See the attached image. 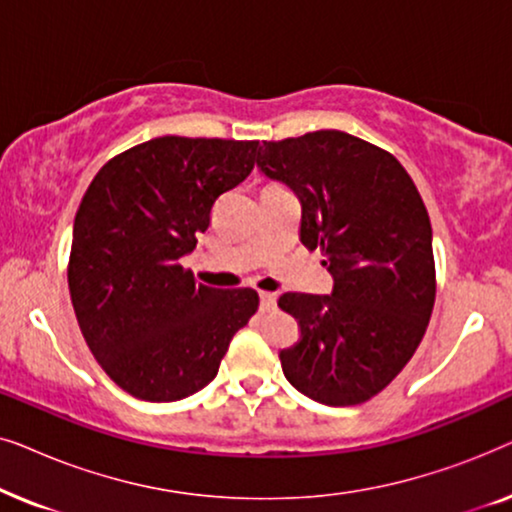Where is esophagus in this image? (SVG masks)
Masks as SVG:
<instances>
[{
    "mask_svg": "<svg viewBox=\"0 0 512 512\" xmlns=\"http://www.w3.org/2000/svg\"><path fill=\"white\" fill-rule=\"evenodd\" d=\"M275 307H277V296H275V293L263 291L261 293V310L263 312H270V310H275Z\"/></svg>",
    "mask_w": 512,
    "mask_h": 512,
    "instance_id": "esophagus-1",
    "label": "esophagus"
}]
</instances>
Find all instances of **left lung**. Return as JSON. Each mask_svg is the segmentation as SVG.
I'll use <instances>...</instances> for the list:
<instances>
[{"instance_id":"obj_1","label":"left lung","mask_w":512,"mask_h":512,"mask_svg":"<svg viewBox=\"0 0 512 512\" xmlns=\"http://www.w3.org/2000/svg\"><path fill=\"white\" fill-rule=\"evenodd\" d=\"M256 163L298 195L300 242L335 279L331 296L277 300L300 328L279 352L286 380L333 408L366 403L412 359L436 303L422 195L389 151L340 130L263 142Z\"/></svg>"}]
</instances>
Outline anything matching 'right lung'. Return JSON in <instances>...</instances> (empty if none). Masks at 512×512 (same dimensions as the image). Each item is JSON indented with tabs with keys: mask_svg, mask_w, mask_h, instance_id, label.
I'll return each mask as SVG.
<instances>
[{
	"mask_svg": "<svg viewBox=\"0 0 512 512\" xmlns=\"http://www.w3.org/2000/svg\"><path fill=\"white\" fill-rule=\"evenodd\" d=\"M256 151V139L156 137L107 160L83 195L67 263L76 321L135 398L170 403L207 387L258 310L254 289H212L179 263Z\"/></svg>",
	"mask_w": 512,
	"mask_h": 512,
	"instance_id": "1",
	"label": "right lung"
}]
</instances>
